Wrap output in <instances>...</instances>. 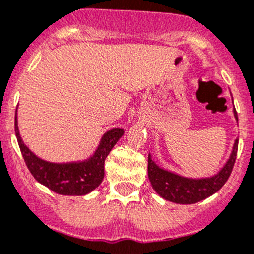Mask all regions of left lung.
<instances>
[{
	"mask_svg": "<svg viewBox=\"0 0 254 254\" xmlns=\"http://www.w3.org/2000/svg\"><path fill=\"white\" fill-rule=\"evenodd\" d=\"M233 101V98H232ZM233 115L238 123V116L236 108H233ZM238 149V138L234 141L232 153L226 165L222 167L217 175L206 178H190L177 175L172 171L159 167L148 154V178L153 190L166 201L178 204H193L203 201L209 195L214 194L227 182L233 170L236 156Z\"/></svg>",
	"mask_w": 254,
	"mask_h": 254,
	"instance_id": "left-lung-1",
	"label": "left lung"
}]
</instances>
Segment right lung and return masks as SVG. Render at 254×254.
Returning a JSON list of instances; mask_svg holds the SVG:
<instances>
[{
  "instance_id": "add662e5",
  "label": "right lung",
  "mask_w": 254,
  "mask_h": 254,
  "mask_svg": "<svg viewBox=\"0 0 254 254\" xmlns=\"http://www.w3.org/2000/svg\"><path fill=\"white\" fill-rule=\"evenodd\" d=\"M14 131L26 166L35 180L53 192L64 195L88 194L101 185L105 177V159L125 133V129L122 128L110 129L103 133L97 148L91 157L82 161L56 163L40 158L26 146L18 129L17 111L14 117Z\"/></svg>"
}]
</instances>
